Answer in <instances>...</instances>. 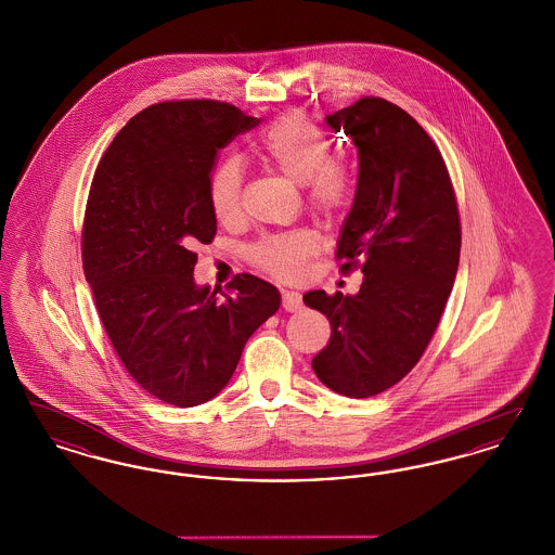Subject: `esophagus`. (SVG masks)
Masks as SVG:
<instances>
[{"label": "esophagus", "mask_w": 555, "mask_h": 555, "mask_svg": "<svg viewBox=\"0 0 555 555\" xmlns=\"http://www.w3.org/2000/svg\"><path fill=\"white\" fill-rule=\"evenodd\" d=\"M301 308V295L295 291H285L283 293V310L285 312H297Z\"/></svg>", "instance_id": "esophagus-1"}]
</instances>
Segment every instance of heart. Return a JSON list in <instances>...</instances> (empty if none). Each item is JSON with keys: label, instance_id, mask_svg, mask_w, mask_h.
I'll return each mask as SVG.
<instances>
[{"label": "heart", "instance_id": "heart-1", "mask_svg": "<svg viewBox=\"0 0 555 555\" xmlns=\"http://www.w3.org/2000/svg\"><path fill=\"white\" fill-rule=\"evenodd\" d=\"M258 156L281 170L291 181L301 183L310 204L322 211L341 208L349 191L351 175L344 162L333 158V143L324 131L304 114H285L268 125L258 143ZM243 166L237 158L222 159L208 183L211 211L222 222L241 216ZM318 237L308 229H295L260 238L254 249V262L279 279L301 274L306 260L317 251Z\"/></svg>", "mask_w": 555, "mask_h": 555}]
</instances>
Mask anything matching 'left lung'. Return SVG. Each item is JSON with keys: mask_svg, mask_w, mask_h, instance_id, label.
Masks as SVG:
<instances>
[{"mask_svg": "<svg viewBox=\"0 0 555 555\" xmlns=\"http://www.w3.org/2000/svg\"><path fill=\"white\" fill-rule=\"evenodd\" d=\"M326 125L358 147L356 199L335 256L344 274L360 266L364 281L356 295H304L331 322L312 369L335 393L364 399L423 358L455 281L462 227L446 159L405 109L362 98Z\"/></svg>", "mask_w": 555, "mask_h": 555, "instance_id": "obj_1", "label": "left lung"}]
</instances>
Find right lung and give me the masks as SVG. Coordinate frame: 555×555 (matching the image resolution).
I'll use <instances>...</instances> for the list:
<instances>
[{
	"label": "right lung",
	"mask_w": 555,
	"mask_h": 555,
	"mask_svg": "<svg viewBox=\"0 0 555 555\" xmlns=\"http://www.w3.org/2000/svg\"><path fill=\"white\" fill-rule=\"evenodd\" d=\"M260 120L216 100L141 109L100 159L82 222V270L112 347L134 383L177 408L218 396L281 293L237 274L197 287V243H211L216 156Z\"/></svg>",
	"instance_id": "obj_1"
}]
</instances>
